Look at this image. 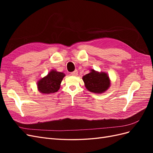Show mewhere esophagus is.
<instances>
[{
	"label": "esophagus",
	"instance_id": "1",
	"mask_svg": "<svg viewBox=\"0 0 153 153\" xmlns=\"http://www.w3.org/2000/svg\"><path fill=\"white\" fill-rule=\"evenodd\" d=\"M71 75L72 76H77L78 75V71L77 70H75L73 72L71 73Z\"/></svg>",
	"mask_w": 153,
	"mask_h": 153
}]
</instances>
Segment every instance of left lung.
<instances>
[{"instance_id":"left-lung-1","label":"left lung","mask_w":153,"mask_h":153,"mask_svg":"<svg viewBox=\"0 0 153 153\" xmlns=\"http://www.w3.org/2000/svg\"><path fill=\"white\" fill-rule=\"evenodd\" d=\"M86 89L95 94L103 93L110 86L109 76L105 72L90 69V73L82 77Z\"/></svg>"}]
</instances>
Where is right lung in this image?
Instances as JSON below:
<instances>
[{
  "label": "right lung",
  "instance_id": "right-lung-1",
  "mask_svg": "<svg viewBox=\"0 0 153 153\" xmlns=\"http://www.w3.org/2000/svg\"><path fill=\"white\" fill-rule=\"evenodd\" d=\"M66 76L62 72L52 69L47 76L41 78L37 82L38 90L41 93L49 94L57 92L61 87L63 78Z\"/></svg>",
  "mask_w": 153,
  "mask_h": 153
}]
</instances>
